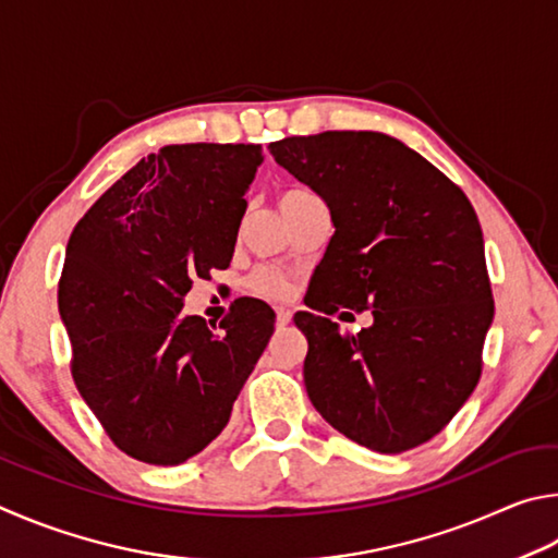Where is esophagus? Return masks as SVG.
I'll use <instances>...</instances> for the list:
<instances>
[{
    "label": "esophagus",
    "instance_id": "obj_1",
    "mask_svg": "<svg viewBox=\"0 0 558 558\" xmlns=\"http://www.w3.org/2000/svg\"><path fill=\"white\" fill-rule=\"evenodd\" d=\"M289 324H291V311L279 308V311H277V326L284 328V326H289Z\"/></svg>",
    "mask_w": 558,
    "mask_h": 558
}]
</instances>
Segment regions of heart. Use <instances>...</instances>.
Instances as JSON below:
<instances>
[{"label": "heart", "instance_id": "obj_1", "mask_svg": "<svg viewBox=\"0 0 558 558\" xmlns=\"http://www.w3.org/2000/svg\"><path fill=\"white\" fill-rule=\"evenodd\" d=\"M306 191H299V189H294V191H287V193H281V198H279V208L284 203H289L291 198H299V195H304ZM252 289L257 291V294H262V296H267V299H277V301H281V299H289L291 296V284H289V279L287 277H281L279 271H274V269H259L257 274H254L252 277Z\"/></svg>", "mask_w": 558, "mask_h": 558}]
</instances>
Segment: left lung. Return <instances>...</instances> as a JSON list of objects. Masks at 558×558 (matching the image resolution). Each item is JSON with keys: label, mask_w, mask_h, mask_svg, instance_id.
<instances>
[{"label": "left lung", "mask_w": 558, "mask_h": 558, "mask_svg": "<svg viewBox=\"0 0 558 558\" xmlns=\"http://www.w3.org/2000/svg\"><path fill=\"white\" fill-rule=\"evenodd\" d=\"M269 149L324 198L336 228L311 311L294 316L311 404L369 451L426 444L473 395L495 316L471 201L383 132L289 136ZM338 307H373L374 326L340 335L323 316Z\"/></svg>", "instance_id": "8db88e82"}]
</instances>
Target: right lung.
Returning a JSON list of instances; mask_svg holds the SVG:
<instances>
[{"instance_id":"obj_1","label":"right lung","mask_w":558,"mask_h":558,"mask_svg":"<svg viewBox=\"0 0 558 558\" xmlns=\"http://www.w3.org/2000/svg\"><path fill=\"white\" fill-rule=\"evenodd\" d=\"M259 144H171L102 193L68 240L58 314L71 373L114 446L179 465L230 422L274 333V311L234 301L220 330L185 316L193 279L230 267Z\"/></svg>"}]
</instances>
